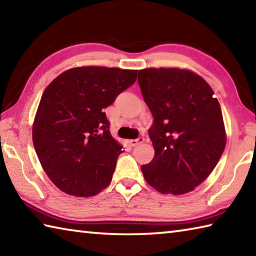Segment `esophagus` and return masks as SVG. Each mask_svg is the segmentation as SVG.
<instances>
[{"label": "esophagus", "mask_w": 256, "mask_h": 256, "mask_svg": "<svg viewBox=\"0 0 256 256\" xmlns=\"http://www.w3.org/2000/svg\"><path fill=\"white\" fill-rule=\"evenodd\" d=\"M144 137H138L137 139H132V140H127V142H128L132 147H134V146H137V144L144 142Z\"/></svg>", "instance_id": "34e87169"}]
</instances>
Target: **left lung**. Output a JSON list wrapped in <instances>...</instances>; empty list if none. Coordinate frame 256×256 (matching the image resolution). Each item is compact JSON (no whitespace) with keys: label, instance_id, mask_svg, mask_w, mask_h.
<instances>
[{"label":"left lung","instance_id":"left-lung-1","mask_svg":"<svg viewBox=\"0 0 256 256\" xmlns=\"http://www.w3.org/2000/svg\"><path fill=\"white\" fill-rule=\"evenodd\" d=\"M138 84L154 117L148 134L155 156L142 166L162 194L195 190L218 165L226 144L223 116L210 84L176 68L138 71Z\"/></svg>","mask_w":256,"mask_h":256}]
</instances>
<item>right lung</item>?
<instances>
[{
    "label": "right lung",
    "instance_id": "right-lung-1",
    "mask_svg": "<svg viewBox=\"0 0 256 256\" xmlns=\"http://www.w3.org/2000/svg\"><path fill=\"white\" fill-rule=\"evenodd\" d=\"M136 79V70L80 66L46 86L32 139L43 170L59 190L89 197L110 184L124 150L110 134L104 109Z\"/></svg>",
    "mask_w": 256,
    "mask_h": 256
}]
</instances>
